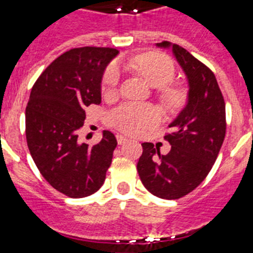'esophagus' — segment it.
Here are the masks:
<instances>
[{"mask_svg":"<svg viewBox=\"0 0 253 253\" xmlns=\"http://www.w3.org/2000/svg\"><path fill=\"white\" fill-rule=\"evenodd\" d=\"M116 140H118V144H125V143L128 142V139L123 135H116Z\"/></svg>","mask_w":253,"mask_h":253,"instance_id":"esophagus-1","label":"esophagus"}]
</instances>
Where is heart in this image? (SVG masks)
<instances>
[{
    "instance_id": "1",
    "label": "heart",
    "mask_w": 253,
    "mask_h": 253,
    "mask_svg": "<svg viewBox=\"0 0 253 253\" xmlns=\"http://www.w3.org/2000/svg\"><path fill=\"white\" fill-rule=\"evenodd\" d=\"M133 67L152 87H160L161 100L169 107L178 106L182 101V91L167 86L173 80L175 67L169 57L158 53H146L131 60ZM119 71L109 66L102 77V88L106 93L116 90L119 84ZM160 111L147 104H123L109 114V123L119 130L130 135H139L153 128L160 122Z\"/></svg>"
}]
</instances>
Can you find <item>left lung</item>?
<instances>
[{"label": "left lung", "mask_w": 253, "mask_h": 253, "mask_svg": "<svg viewBox=\"0 0 253 253\" xmlns=\"http://www.w3.org/2000/svg\"><path fill=\"white\" fill-rule=\"evenodd\" d=\"M189 84L187 102L169 125L165 139L171 151L161 154L153 143H143L137 169L149 193L161 199H178L202 184L215 162L225 137V104L214 73L186 49L169 42Z\"/></svg>", "instance_id": "left-lung-1"}]
</instances>
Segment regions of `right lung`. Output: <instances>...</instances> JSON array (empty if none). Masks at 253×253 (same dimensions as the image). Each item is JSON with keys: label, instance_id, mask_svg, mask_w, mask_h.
<instances>
[{"label": "right lung", "instance_id": "obj_1", "mask_svg": "<svg viewBox=\"0 0 253 253\" xmlns=\"http://www.w3.org/2000/svg\"><path fill=\"white\" fill-rule=\"evenodd\" d=\"M119 54L114 48L84 46L66 51L45 68L30 92L25 111L26 140L43 177L69 198H84L104 184L116 138L102 131L99 144L78 142L84 107L101 102V80Z\"/></svg>", "mask_w": 253, "mask_h": 253}]
</instances>
